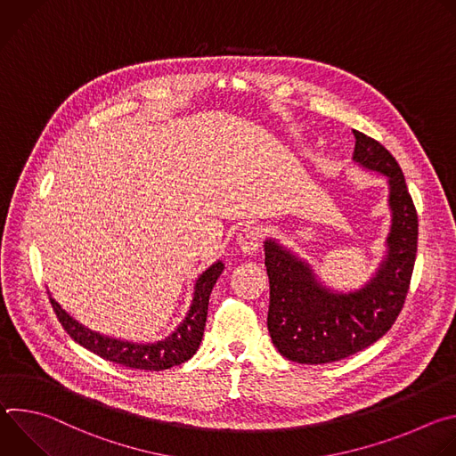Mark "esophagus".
<instances>
[{"label": "esophagus", "mask_w": 456, "mask_h": 456, "mask_svg": "<svg viewBox=\"0 0 456 456\" xmlns=\"http://www.w3.org/2000/svg\"><path fill=\"white\" fill-rule=\"evenodd\" d=\"M236 243L243 254H254L259 245V232L254 227H245L238 232Z\"/></svg>", "instance_id": "obj_1"}]
</instances>
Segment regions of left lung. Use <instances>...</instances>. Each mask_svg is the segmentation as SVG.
<instances>
[{
    "label": "left lung",
    "instance_id": "obj_1",
    "mask_svg": "<svg viewBox=\"0 0 456 456\" xmlns=\"http://www.w3.org/2000/svg\"><path fill=\"white\" fill-rule=\"evenodd\" d=\"M352 160L387 178L392 225L371 278L341 292L324 285L306 259L274 238L264 241L271 283L267 327L278 352L301 364L345 359L382 338L403 310L417 256L419 220L401 166L382 144L355 132Z\"/></svg>",
    "mask_w": 456,
    "mask_h": 456
}]
</instances>
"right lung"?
<instances>
[{
	"mask_svg": "<svg viewBox=\"0 0 456 456\" xmlns=\"http://www.w3.org/2000/svg\"><path fill=\"white\" fill-rule=\"evenodd\" d=\"M222 271L224 264L218 259V262H215L197 278L192 301L185 317L167 338L155 343H134L102 336L99 332L86 329L85 324L69 315L52 296L50 303L59 322L62 324V329L67 330V334L83 348L94 352L95 355L110 362H117L127 368L160 371L178 366L197 354L204 338L209 296Z\"/></svg>",
	"mask_w": 456,
	"mask_h": 456,
	"instance_id": "right-lung-1",
	"label": "right lung"
}]
</instances>
